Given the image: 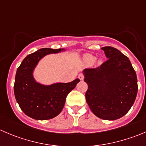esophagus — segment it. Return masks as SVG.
I'll list each match as a JSON object with an SVG mask.
<instances>
[{
  "label": "esophagus",
  "mask_w": 146,
  "mask_h": 146,
  "mask_svg": "<svg viewBox=\"0 0 146 146\" xmlns=\"http://www.w3.org/2000/svg\"><path fill=\"white\" fill-rule=\"evenodd\" d=\"M78 78L80 79V80H84V76H83L82 74H80V75L78 76Z\"/></svg>",
  "instance_id": "34e87169"
}]
</instances>
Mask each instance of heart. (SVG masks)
Here are the masks:
<instances>
[{"label": "heart", "instance_id": "1", "mask_svg": "<svg viewBox=\"0 0 146 146\" xmlns=\"http://www.w3.org/2000/svg\"><path fill=\"white\" fill-rule=\"evenodd\" d=\"M82 61L84 62V64H85L87 66H90L91 64H92L93 62H95L97 65H100L102 63V59H95V56L90 54H84L83 56Z\"/></svg>", "mask_w": 146, "mask_h": 146}]
</instances>
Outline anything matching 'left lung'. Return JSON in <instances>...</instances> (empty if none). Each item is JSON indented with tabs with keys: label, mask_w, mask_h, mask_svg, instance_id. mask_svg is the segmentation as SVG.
Listing matches in <instances>:
<instances>
[{
	"label": "left lung",
	"mask_w": 146,
	"mask_h": 146,
	"mask_svg": "<svg viewBox=\"0 0 146 146\" xmlns=\"http://www.w3.org/2000/svg\"><path fill=\"white\" fill-rule=\"evenodd\" d=\"M108 61L96 69L83 70L88 85L86 101L92 112L102 120H114L131 108L138 92L135 71L128 58L112 46L102 47Z\"/></svg>",
	"instance_id": "left-lung-1"
}]
</instances>
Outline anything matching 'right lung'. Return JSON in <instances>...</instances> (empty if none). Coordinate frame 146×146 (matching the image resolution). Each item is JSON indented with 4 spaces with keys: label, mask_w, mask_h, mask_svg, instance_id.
I'll list each match as a JSON object with an SVG mask.
<instances>
[{
    "label": "right lung",
    "mask_w": 146,
    "mask_h": 146,
    "mask_svg": "<svg viewBox=\"0 0 146 146\" xmlns=\"http://www.w3.org/2000/svg\"><path fill=\"white\" fill-rule=\"evenodd\" d=\"M64 51V48L38 49L28 55L17 69L14 83L15 98L21 110L29 117L46 120L57 116L64 106L67 95L80 81L76 79L71 82L45 85L34 79V71L43 57Z\"/></svg>",
    "instance_id": "1"
}]
</instances>
